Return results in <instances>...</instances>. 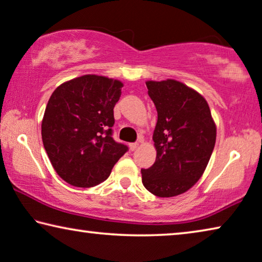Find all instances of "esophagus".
<instances>
[{
  "label": "esophagus",
  "instance_id": "obj_1",
  "mask_svg": "<svg viewBox=\"0 0 262 262\" xmlns=\"http://www.w3.org/2000/svg\"><path fill=\"white\" fill-rule=\"evenodd\" d=\"M139 146H140V143L139 142H134V143H129V149L133 151V150H135V149H138L139 148Z\"/></svg>",
  "mask_w": 262,
  "mask_h": 262
}]
</instances>
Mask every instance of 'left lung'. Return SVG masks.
Here are the masks:
<instances>
[{
	"instance_id": "obj_1",
	"label": "left lung",
	"mask_w": 262,
	"mask_h": 262,
	"mask_svg": "<svg viewBox=\"0 0 262 262\" xmlns=\"http://www.w3.org/2000/svg\"><path fill=\"white\" fill-rule=\"evenodd\" d=\"M158 112L153 141L154 165L141 169L147 190L160 198L185 193L206 169L216 140V127L205 97L175 80L147 81Z\"/></svg>"
}]
</instances>
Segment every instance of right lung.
Returning <instances> with one entry per match:
<instances>
[{
    "instance_id": "right-lung-1",
    "label": "right lung",
    "mask_w": 262,
    "mask_h": 262,
    "mask_svg": "<svg viewBox=\"0 0 262 262\" xmlns=\"http://www.w3.org/2000/svg\"><path fill=\"white\" fill-rule=\"evenodd\" d=\"M123 83L83 75L54 91L42 120V141L58 177L75 187H93L111 175L128 150L113 139L114 107Z\"/></svg>"
}]
</instances>
